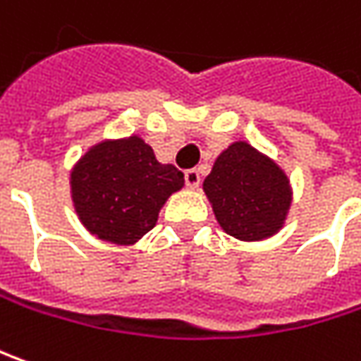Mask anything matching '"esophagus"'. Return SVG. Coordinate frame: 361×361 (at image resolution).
<instances>
[{"instance_id":"esophagus-1","label":"esophagus","mask_w":361,"mask_h":361,"mask_svg":"<svg viewBox=\"0 0 361 361\" xmlns=\"http://www.w3.org/2000/svg\"><path fill=\"white\" fill-rule=\"evenodd\" d=\"M183 178H185V185H188V188H192V190H195V188L200 185V181H202L197 169H188V171L183 173Z\"/></svg>"}]
</instances>
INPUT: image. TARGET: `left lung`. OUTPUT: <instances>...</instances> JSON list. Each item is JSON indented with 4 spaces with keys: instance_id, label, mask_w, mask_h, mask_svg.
<instances>
[{
    "instance_id": "1",
    "label": "left lung",
    "mask_w": 361,
    "mask_h": 361,
    "mask_svg": "<svg viewBox=\"0 0 361 361\" xmlns=\"http://www.w3.org/2000/svg\"><path fill=\"white\" fill-rule=\"evenodd\" d=\"M221 230L242 242L278 233L292 205V188L278 164L250 143H231L204 180Z\"/></svg>"
}]
</instances>
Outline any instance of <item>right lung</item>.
Returning a JSON list of instances; mask_svg holds the SVG:
<instances>
[{
  "label": "right lung",
  "instance_id": "right-lung-1",
  "mask_svg": "<svg viewBox=\"0 0 361 361\" xmlns=\"http://www.w3.org/2000/svg\"><path fill=\"white\" fill-rule=\"evenodd\" d=\"M181 188L180 169L159 164L137 135L97 143L71 169V200L81 224L118 245H131L152 230L166 200Z\"/></svg>",
  "mask_w": 361,
  "mask_h": 361
}]
</instances>
